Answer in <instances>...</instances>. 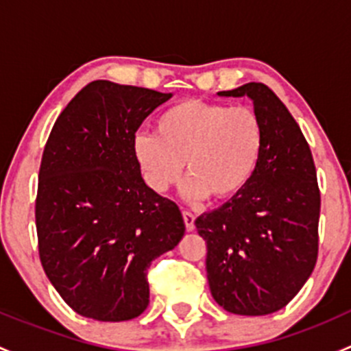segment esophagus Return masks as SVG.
<instances>
[{"label":"esophagus","instance_id":"34e87169","mask_svg":"<svg viewBox=\"0 0 351 351\" xmlns=\"http://www.w3.org/2000/svg\"><path fill=\"white\" fill-rule=\"evenodd\" d=\"M182 215H183V221H185L186 231H193V229H195V215H193L190 210H183Z\"/></svg>","mask_w":351,"mask_h":351}]
</instances>
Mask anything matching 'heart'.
I'll return each mask as SVG.
<instances>
[{
  "label": "heart",
  "mask_w": 351,
  "mask_h": 351,
  "mask_svg": "<svg viewBox=\"0 0 351 351\" xmlns=\"http://www.w3.org/2000/svg\"><path fill=\"white\" fill-rule=\"evenodd\" d=\"M154 130L139 134L132 149L144 182L158 193L178 182L185 162L186 197L228 200L250 185L263 154V123L247 107L183 100L158 117Z\"/></svg>",
  "instance_id": "b5f03b06"
}]
</instances>
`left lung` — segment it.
<instances>
[{"instance_id": "1", "label": "left lung", "mask_w": 351, "mask_h": 351, "mask_svg": "<svg viewBox=\"0 0 351 351\" xmlns=\"http://www.w3.org/2000/svg\"><path fill=\"white\" fill-rule=\"evenodd\" d=\"M222 97H250L265 129L250 185L195 221L207 244L212 297L228 313L265 316L285 307L314 270L321 193L309 144L280 98L263 83Z\"/></svg>"}]
</instances>
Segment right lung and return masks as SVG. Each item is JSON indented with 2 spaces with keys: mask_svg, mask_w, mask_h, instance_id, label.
Returning a JSON list of instances; mask_svg holds the SVG:
<instances>
[{
  "mask_svg": "<svg viewBox=\"0 0 351 351\" xmlns=\"http://www.w3.org/2000/svg\"><path fill=\"white\" fill-rule=\"evenodd\" d=\"M171 93L98 80L56 120L35 198L38 256L73 311L129 321L149 304L147 268L185 234L178 205L151 190L136 132Z\"/></svg>",
  "mask_w": 351,
  "mask_h": 351,
  "instance_id": "right-lung-1",
  "label": "right lung"
}]
</instances>
